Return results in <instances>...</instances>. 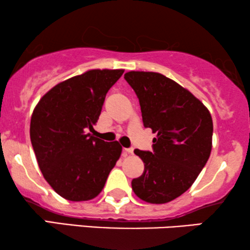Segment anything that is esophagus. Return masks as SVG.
<instances>
[{
  "instance_id": "obj_1",
  "label": "esophagus",
  "mask_w": 250,
  "mask_h": 250,
  "mask_svg": "<svg viewBox=\"0 0 250 250\" xmlns=\"http://www.w3.org/2000/svg\"><path fill=\"white\" fill-rule=\"evenodd\" d=\"M133 151H134V149L133 148H125L124 149V152H126V153H133Z\"/></svg>"
}]
</instances>
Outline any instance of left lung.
Instances as JSON below:
<instances>
[{
  "label": "left lung",
  "mask_w": 250,
  "mask_h": 250,
  "mask_svg": "<svg viewBox=\"0 0 250 250\" xmlns=\"http://www.w3.org/2000/svg\"><path fill=\"white\" fill-rule=\"evenodd\" d=\"M138 95L145 127L152 129V152L135 149L145 170L132 189L150 204H166L192 186L211 151L213 121L203 102L176 82L152 71L124 75Z\"/></svg>",
  "instance_id": "1"
}]
</instances>
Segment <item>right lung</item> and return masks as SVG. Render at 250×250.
<instances>
[{"label": "right lung", "mask_w": 250, "mask_h": 250, "mask_svg": "<svg viewBox=\"0 0 250 250\" xmlns=\"http://www.w3.org/2000/svg\"><path fill=\"white\" fill-rule=\"evenodd\" d=\"M123 69H92L66 80L42 97L30 119V141L44 179L64 199L86 201L104 189L122 153L117 141L87 133L107 92Z\"/></svg>", "instance_id": "obj_1"}]
</instances>
